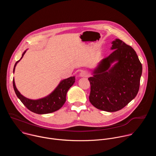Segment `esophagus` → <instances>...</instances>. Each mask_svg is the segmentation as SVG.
I'll use <instances>...</instances> for the list:
<instances>
[{
  "mask_svg": "<svg viewBox=\"0 0 156 156\" xmlns=\"http://www.w3.org/2000/svg\"><path fill=\"white\" fill-rule=\"evenodd\" d=\"M87 75H88L87 72L86 71H85V70H83V71L81 72V73H80V77H82V78H83V77H86V76H87Z\"/></svg>",
  "mask_w": 156,
  "mask_h": 156,
  "instance_id": "obj_1",
  "label": "esophagus"
}]
</instances>
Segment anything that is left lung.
Listing matches in <instances>:
<instances>
[{
  "mask_svg": "<svg viewBox=\"0 0 156 156\" xmlns=\"http://www.w3.org/2000/svg\"><path fill=\"white\" fill-rule=\"evenodd\" d=\"M114 51L101 60L88 78L91 84L89 99L95 107L116 112L134 99L139 91L142 65L131 47L119 39L112 42Z\"/></svg>",
  "mask_w": 156,
  "mask_h": 156,
  "instance_id": "8db88e82",
  "label": "left lung"
}]
</instances>
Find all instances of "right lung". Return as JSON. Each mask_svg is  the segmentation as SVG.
<instances>
[{
	"instance_id": "obj_1",
	"label": "right lung",
	"mask_w": 156,
	"mask_h": 156,
	"mask_svg": "<svg viewBox=\"0 0 156 156\" xmlns=\"http://www.w3.org/2000/svg\"><path fill=\"white\" fill-rule=\"evenodd\" d=\"M27 51V49L23 52L21 58L15 63L13 68V73L16 65L23 58ZM75 82V76H71L62 80L51 93L38 99H28L21 94L15 86L14 78L13 79V86L16 96L27 108L37 114H46L55 112L63 106L66 101V93Z\"/></svg>"
}]
</instances>
